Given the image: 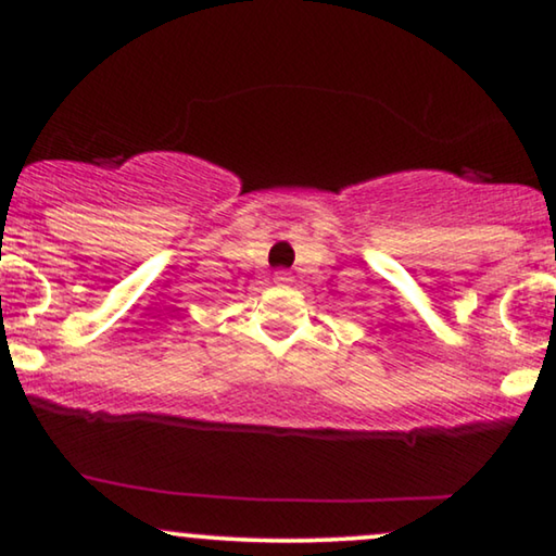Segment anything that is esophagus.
<instances>
[{
  "label": "esophagus",
  "mask_w": 556,
  "mask_h": 556,
  "mask_svg": "<svg viewBox=\"0 0 556 556\" xmlns=\"http://www.w3.org/2000/svg\"><path fill=\"white\" fill-rule=\"evenodd\" d=\"M273 280H276L278 286H286V283H291L293 276H291V273H288V270H278L276 278H273Z\"/></svg>",
  "instance_id": "1"
}]
</instances>
